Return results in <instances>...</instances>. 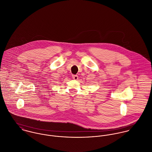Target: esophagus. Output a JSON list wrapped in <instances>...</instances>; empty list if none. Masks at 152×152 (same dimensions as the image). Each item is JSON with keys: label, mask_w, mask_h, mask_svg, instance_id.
Here are the masks:
<instances>
[{"label": "esophagus", "mask_w": 152, "mask_h": 152, "mask_svg": "<svg viewBox=\"0 0 152 152\" xmlns=\"http://www.w3.org/2000/svg\"><path fill=\"white\" fill-rule=\"evenodd\" d=\"M72 78H73L74 80H77L78 79V75H72Z\"/></svg>", "instance_id": "34e87169"}]
</instances>
